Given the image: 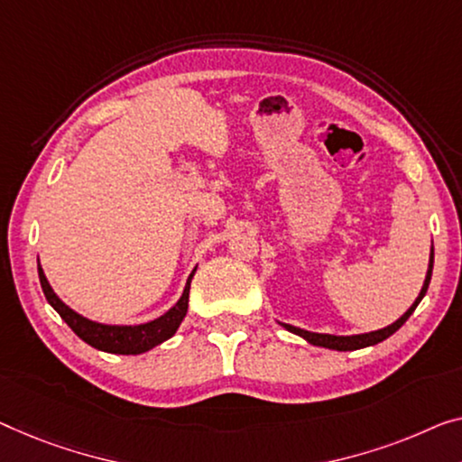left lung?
<instances>
[{
	"mask_svg": "<svg viewBox=\"0 0 462 462\" xmlns=\"http://www.w3.org/2000/svg\"><path fill=\"white\" fill-rule=\"evenodd\" d=\"M431 270H433V249L430 254V270L428 275H425V282H423V288L421 292H419L417 300L412 302L411 309L407 313L402 315L401 319L392 323V326L383 328V329H377V332H369V334H356V336H332V334H313V332H307V329H300V328H294V326H288V323H282L288 332L300 336V338H305L307 342L315 344V346H323V348H332V350H356V348H365V346H374L377 342H383L385 338H390L392 334L396 332V329L402 328V323L407 321L412 311H415L419 302L425 297V292H428V286H430V280H431Z\"/></svg>",
	"mask_w": 462,
	"mask_h": 462,
	"instance_id": "1",
	"label": "left lung"
}]
</instances>
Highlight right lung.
<instances>
[{
  "mask_svg": "<svg viewBox=\"0 0 462 462\" xmlns=\"http://www.w3.org/2000/svg\"><path fill=\"white\" fill-rule=\"evenodd\" d=\"M195 275V270L189 275L187 286L180 300L170 309L168 313L162 315L160 319H153L149 323H141V326H103V323H95L91 319L82 318L77 311H72L70 307H66L64 302L58 299V294L51 291L50 282H47L43 270L39 265V282L43 288V294L50 305L60 313V318L64 319L74 334L80 340L91 344L93 348L103 350V353H114V355H141L147 353L157 344L165 342L176 334V329L180 328V323L187 315L189 309V291H190V280Z\"/></svg>",
  "mask_w": 462,
  "mask_h": 462,
  "instance_id": "obj_1",
  "label": "right lung"
}]
</instances>
